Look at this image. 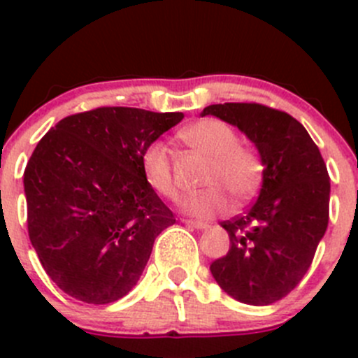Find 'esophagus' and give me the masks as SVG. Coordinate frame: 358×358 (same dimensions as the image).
<instances>
[{
    "label": "esophagus",
    "instance_id": "1",
    "mask_svg": "<svg viewBox=\"0 0 358 358\" xmlns=\"http://www.w3.org/2000/svg\"><path fill=\"white\" fill-rule=\"evenodd\" d=\"M183 223H185V225L194 227V229H199V230H202V229H208V227H209V223H206V222H199V220H183Z\"/></svg>",
    "mask_w": 358,
    "mask_h": 358
}]
</instances>
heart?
<instances>
[{
	"label": "heart",
	"mask_w": 358,
	"mask_h": 358,
	"mask_svg": "<svg viewBox=\"0 0 358 358\" xmlns=\"http://www.w3.org/2000/svg\"><path fill=\"white\" fill-rule=\"evenodd\" d=\"M180 136L190 149L209 161L202 176V185L208 189L183 197L180 202L183 211L209 218L227 209V193L236 202H243L258 192L265 164L258 150L239 142V135L232 126L208 117L187 126ZM140 164L143 178L154 192L168 199L176 196L171 154L162 140H152L143 147Z\"/></svg>",
	"instance_id": "b5f03b06"
}]
</instances>
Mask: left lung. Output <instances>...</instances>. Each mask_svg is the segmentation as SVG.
I'll use <instances>...</instances> for the list:
<instances>
[{"label": "left lung", "instance_id": "left-lung-1", "mask_svg": "<svg viewBox=\"0 0 358 358\" xmlns=\"http://www.w3.org/2000/svg\"><path fill=\"white\" fill-rule=\"evenodd\" d=\"M258 147L265 164L258 199L222 222L230 249L211 263L227 294L248 305L279 301L301 282L329 223L331 180L319 147L287 112L256 102L209 106Z\"/></svg>", "mask_w": 358, "mask_h": 358}]
</instances>
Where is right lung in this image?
I'll return each mask as SVG.
<instances>
[{
	"label": "right lung",
	"mask_w": 358,
	"mask_h": 358,
	"mask_svg": "<svg viewBox=\"0 0 358 358\" xmlns=\"http://www.w3.org/2000/svg\"><path fill=\"white\" fill-rule=\"evenodd\" d=\"M182 119L99 107L67 115L39 140L24 171L29 239L66 294L107 305L138 282L156 237L176 222L147 185L140 154Z\"/></svg>",
	"instance_id": "right-lung-1"
}]
</instances>
